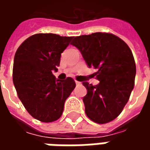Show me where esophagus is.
Listing matches in <instances>:
<instances>
[{
  "instance_id": "34e87169",
  "label": "esophagus",
  "mask_w": 150,
  "mask_h": 150,
  "mask_svg": "<svg viewBox=\"0 0 150 150\" xmlns=\"http://www.w3.org/2000/svg\"><path fill=\"white\" fill-rule=\"evenodd\" d=\"M75 83H76V85H77V86H78V85L81 84V83H80V82L77 81V80H75Z\"/></svg>"
}]
</instances>
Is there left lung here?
<instances>
[{"label": "left lung", "mask_w": 150, "mask_h": 150, "mask_svg": "<svg viewBox=\"0 0 150 150\" xmlns=\"http://www.w3.org/2000/svg\"><path fill=\"white\" fill-rule=\"evenodd\" d=\"M77 47L100 83L83 82L88 93L83 98L86 115L97 124L116 119L129 101L134 88L135 60L129 46L112 34L93 33L74 38Z\"/></svg>", "instance_id": "obj_1"}]
</instances>
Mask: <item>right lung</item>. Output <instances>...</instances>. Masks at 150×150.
I'll list each match as a JSON object with an SVG mask.
<instances>
[{"label": "right lung", "mask_w": 150, "mask_h": 150, "mask_svg": "<svg viewBox=\"0 0 150 150\" xmlns=\"http://www.w3.org/2000/svg\"><path fill=\"white\" fill-rule=\"evenodd\" d=\"M73 37L36 34L21 43L16 51L13 81L25 109L42 122H53L62 116L66 100L75 88V80L56 79L61 54Z\"/></svg>", "instance_id": "obj_1"}]
</instances>
